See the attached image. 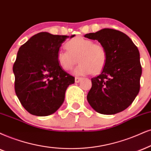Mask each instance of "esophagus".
Returning <instances> with one entry per match:
<instances>
[{
    "mask_svg": "<svg viewBox=\"0 0 151 151\" xmlns=\"http://www.w3.org/2000/svg\"><path fill=\"white\" fill-rule=\"evenodd\" d=\"M82 80H83V78H78V77H76V78H75V82L76 83H80V82H81Z\"/></svg>",
    "mask_w": 151,
    "mask_h": 151,
    "instance_id": "esophagus-1",
    "label": "esophagus"
}]
</instances>
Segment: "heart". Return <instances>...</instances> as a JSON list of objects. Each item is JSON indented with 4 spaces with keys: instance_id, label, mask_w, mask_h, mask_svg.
Listing matches in <instances>:
<instances>
[{
    "instance_id": "obj_1",
    "label": "heart",
    "mask_w": 151,
    "mask_h": 151,
    "mask_svg": "<svg viewBox=\"0 0 151 151\" xmlns=\"http://www.w3.org/2000/svg\"><path fill=\"white\" fill-rule=\"evenodd\" d=\"M67 50H59L57 59L63 69L70 70L78 62L79 64L73 71L75 76L97 73L103 69L107 61V52L103 46L94 43L90 39L75 37L66 43Z\"/></svg>"
}]
</instances>
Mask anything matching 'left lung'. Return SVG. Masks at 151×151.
<instances>
[{
	"label": "left lung",
	"instance_id": "8db88e82",
	"mask_svg": "<svg viewBox=\"0 0 151 151\" xmlns=\"http://www.w3.org/2000/svg\"><path fill=\"white\" fill-rule=\"evenodd\" d=\"M96 40L107 52V61L98 76L92 78L87 99L96 112L113 115L132 104L140 90L142 69L138 48L125 33L103 29L85 35Z\"/></svg>",
	"mask_w": 151,
	"mask_h": 151
}]
</instances>
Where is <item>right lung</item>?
Returning a JSON list of instances; mask_svg holds the SVG:
<instances>
[{
  "label": "right lung",
  "instance_id": "right-lung-1",
  "mask_svg": "<svg viewBox=\"0 0 151 151\" xmlns=\"http://www.w3.org/2000/svg\"><path fill=\"white\" fill-rule=\"evenodd\" d=\"M74 36L40 32L19 49L13 65L14 90L31 114L47 116L64 103L66 89L75 83V78L59 66L57 55L65 40Z\"/></svg>",
  "mask_w": 151,
  "mask_h": 151
}]
</instances>
